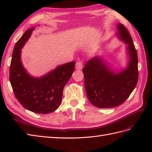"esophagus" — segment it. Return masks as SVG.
<instances>
[{
	"label": "esophagus",
	"mask_w": 152,
	"mask_h": 152,
	"mask_svg": "<svg viewBox=\"0 0 152 152\" xmlns=\"http://www.w3.org/2000/svg\"><path fill=\"white\" fill-rule=\"evenodd\" d=\"M83 68V62L82 61H78L76 64V69L77 70H81Z\"/></svg>",
	"instance_id": "obj_1"
}]
</instances>
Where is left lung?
Masks as SVG:
<instances>
[{
    "label": "left lung",
    "instance_id": "1",
    "mask_svg": "<svg viewBox=\"0 0 152 152\" xmlns=\"http://www.w3.org/2000/svg\"><path fill=\"white\" fill-rule=\"evenodd\" d=\"M118 37L128 44L129 63L125 70L115 73L97 56L88 61L82 70L89 101L98 108H113L124 103L136 87L138 80V56L133 39L126 27L118 25Z\"/></svg>",
    "mask_w": 152,
    "mask_h": 152
}]
</instances>
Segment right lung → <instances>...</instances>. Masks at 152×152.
I'll use <instances>...</instances> for the list:
<instances>
[{
  "label": "right lung",
  "mask_w": 152,
  "mask_h": 152,
  "mask_svg": "<svg viewBox=\"0 0 152 152\" xmlns=\"http://www.w3.org/2000/svg\"><path fill=\"white\" fill-rule=\"evenodd\" d=\"M34 27L25 31L16 42L10 66V82L16 99L28 110L48 114L59 107L64 87L71 78L75 61L57 66L41 78L30 76L23 66L21 49L29 38Z\"/></svg>",
  "instance_id": "obj_1"
}]
</instances>
